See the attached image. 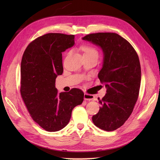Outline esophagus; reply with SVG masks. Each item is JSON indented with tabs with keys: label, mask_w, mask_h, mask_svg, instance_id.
Returning a JSON list of instances; mask_svg holds the SVG:
<instances>
[{
	"label": "esophagus",
	"mask_w": 160,
	"mask_h": 160,
	"mask_svg": "<svg viewBox=\"0 0 160 160\" xmlns=\"http://www.w3.org/2000/svg\"><path fill=\"white\" fill-rule=\"evenodd\" d=\"M95 99V97L93 95H89L88 93L84 94V100L85 101H93Z\"/></svg>",
	"instance_id": "1"
}]
</instances>
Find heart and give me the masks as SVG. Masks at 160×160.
<instances>
[{
	"label": "heart",
	"instance_id": "b5f03b06",
	"mask_svg": "<svg viewBox=\"0 0 160 160\" xmlns=\"http://www.w3.org/2000/svg\"><path fill=\"white\" fill-rule=\"evenodd\" d=\"M81 50L83 52V55H98V51L95 48L88 45H85L81 47Z\"/></svg>",
	"mask_w": 160,
	"mask_h": 160
}]
</instances>
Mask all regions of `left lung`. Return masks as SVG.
Instances as JSON below:
<instances>
[{"instance_id": "8db88e82", "label": "left lung", "mask_w": 160, "mask_h": 160, "mask_svg": "<svg viewBox=\"0 0 160 160\" xmlns=\"http://www.w3.org/2000/svg\"><path fill=\"white\" fill-rule=\"evenodd\" d=\"M101 48L103 58L98 74L107 91L99 112L92 117L97 127L114 131L124 124L133 110L141 84V66L136 51L116 33L98 32L82 38Z\"/></svg>"}]
</instances>
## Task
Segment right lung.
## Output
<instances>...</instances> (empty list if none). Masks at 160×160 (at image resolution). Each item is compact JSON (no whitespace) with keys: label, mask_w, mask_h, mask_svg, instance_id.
<instances>
[{"label":"right lung","mask_w":160,"mask_h":160,"mask_svg":"<svg viewBox=\"0 0 160 160\" xmlns=\"http://www.w3.org/2000/svg\"><path fill=\"white\" fill-rule=\"evenodd\" d=\"M74 35L48 33L27 47L21 61V94L32 119L47 132L69 123L72 110L83 101L79 89L58 93L55 79L62 75V52L75 44Z\"/></svg>","instance_id":"obj_1"}]
</instances>
